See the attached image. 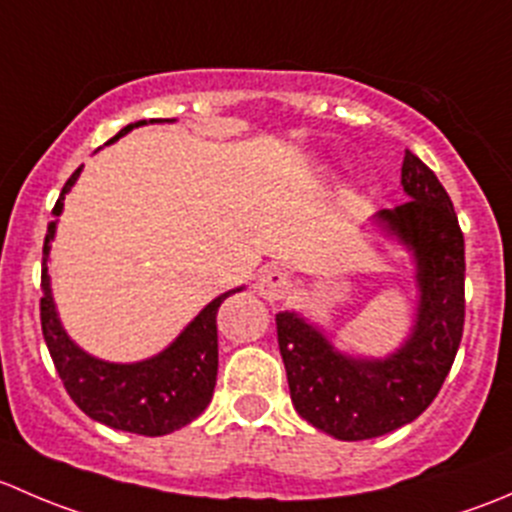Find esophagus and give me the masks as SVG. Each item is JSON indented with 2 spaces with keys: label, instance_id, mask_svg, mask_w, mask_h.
<instances>
[{
  "label": "esophagus",
  "instance_id": "1",
  "mask_svg": "<svg viewBox=\"0 0 512 512\" xmlns=\"http://www.w3.org/2000/svg\"><path fill=\"white\" fill-rule=\"evenodd\" d=\"M255 289L260 297L267 299V302H277V299L287 297L289 289H292V280H289L287 272L280 270V267H267V270H262V275L257 277Z\"/></svg>",
  "mask_w": 512,
  "mask_h": 512
}]
</instances>
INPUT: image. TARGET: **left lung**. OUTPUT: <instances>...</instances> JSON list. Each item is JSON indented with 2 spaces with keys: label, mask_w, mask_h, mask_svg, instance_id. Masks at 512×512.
I'll return each mask as SVG.
<instances>
[{
  "label": "left lung",
  "mask_w": 512,
  "mask_h": 512,
  "mask_svg": "<svg viewBox=\"0 0 512 512\" xmlns=\"http://www.w3.org/2000/svg\"><path fill=\"white\" fill-rule=\"evenodd\" d=\"M394 210L374 225L411 252L416 265L414 327L389 356H356L334 347L319 324L299 312L277 314V342L292 404L304 421L339 441H364L406 426L441 391L466 317V247L451 198L433 170L406 151Z\"/></svg>",
  "instance_id": "obj_1"
}]
</instances>
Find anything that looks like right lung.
<instances>
[{"mask_svg":"<svg viewBox=\"0 0 512 512\" xmlns=\"http://www.w3.org/2000/svg\"><path fill=\"white\" fill-rule=\"evenodd\" d=\"M175 118H151V121L128 123L108 143L118 141L128 131L146 123H173ZM106 143V146H108ZM81 168L66 180L59 200L54 205V218L64 213V198L79 180ZM56 223L46 227L44 267H41V332L54 359L56 371L64 381L74 404L94 421L116 431L138 433V436H165L208 409L218 379V309L230 294L245 287L227 289L213 302L200 309L198 317L156 356L143 361L118 364L91 356L66 334L56 312L51 294L49 252L56 235Z\"/></svg>","mask_w":512,"mask_h":512,"instance_id":"1","label":"right lung"}]
</instances>
